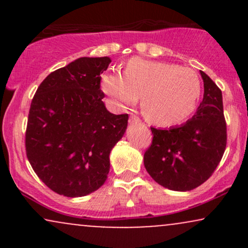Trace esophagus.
I'll return each instance as SVG.
<instances>
[{"label":"esophagus","instance_id":"1","mask_svg":"<svg viewBox=\"0 0 248 248\" xmlns=\"http://www.w3.org/2000/svg\"><path fill=\"white\" fill-rule=\"evenodd\" d=\"M129 124H140V119H139L138 116H136V115L132 114V115L129 116Z\"/></svg>","mask_w":248,"mask_h":248}]
</instances>
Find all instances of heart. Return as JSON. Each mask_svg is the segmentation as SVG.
Here are the masks:
<instances>
[{
    "label": "heart",
    "mask_w": 248,
    "mask_h": 248,
    "mask_svg": "<svg viewBox=\"0 0 248 248\" xmlns=\"http://www.w3.org/2000/svg\"><path fill=\"white\" fill-rule=\"evenodd\" d=\"M102 92L119 108L133 107L141 98V109L152 124L175 126L195 112L201 81L189 67L171 62L132 58L121 73L101 76Z\"/></svg>",
    "instance_id": "obj_1"
}]
</instances>
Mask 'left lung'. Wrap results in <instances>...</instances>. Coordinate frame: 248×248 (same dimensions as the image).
I'll use <instances>...</instances> for the list:
<instances>
[{
  "label": "left lung",
  "instance_id": "1",
  "mask_svg": "<svg viewBox=\"0 0 248 248\" xmlns=\"http://www.w3.org/2000/svg\"><path fill=\"white\" fill-rule=\"evenodd\" d=\"M204 96L195 115L181 126L152 127V146L144 153L146 170L160 186L189 191L203 184L223 157L226 122L221 91L201 71Z\"/></svg>",
  "mask_w": 248,
  "mask_h": 248
}]
</instances>
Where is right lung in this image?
<instances>
[{
  "mask_svg": "<svg viewBox=\"0 0 248 248\" xmlns=\"http://www.w3.org/2000/svg\"><path fill=\"white\" fill-rule=\"evenodd\" d=\"M109 57H81L50 73L37 88L28 118L25 149L43 183L66 197L104 186L109 154L127 129L128 114L105 106L100 75Z\"/></svg>",
  "mask_w": 248,
  "mask_h": 248,
  "instance_id": "right-lung-1",
  "label": "right lung"
}]
</instances>
